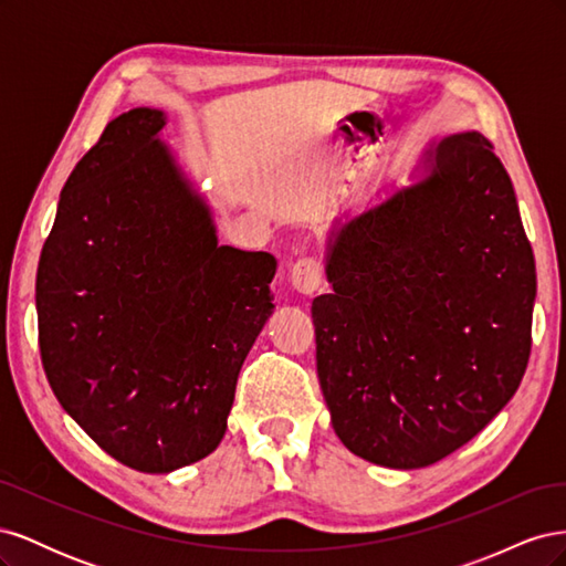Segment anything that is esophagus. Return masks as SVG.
Wrapping results in <instances>:
<instances>
[{"label": "esophagus", "mask_w": 566, "mask_h": 566, "mask_svg": "<svg viewBox=\"0 0 566 566\" xmlns=\"http://www.w3.org/2000/svg\"><path fill=\"white\" fill-rule=\"evenodd\" d=\"M323 281V269L314 260V256H304L297 264L290 269V283L297 290L300 295H314L321 287Z\"/></svg>", "instance_id": "1"}]
</instances>
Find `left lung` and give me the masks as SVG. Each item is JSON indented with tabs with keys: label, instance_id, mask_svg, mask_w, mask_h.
Masks as SVG:
<instances>
[{
	"label": "left lung",
	"instance_id": "left-lung-1",
	"mask_svg": "<svg viewBox=\"0 0 566 566\" xmlns=\"http://www.w3.org/2000/svg\"><path fill=\"white\" fill-rule=\"evenodd\" d=\"M312 302L333 430L368 462L427 468L515 397L531 352L536 264L515 188L479 132L427 146L408 186L347 212Z\"/></svg>",
	"mask_w": 566,
	"mask_h": 566
}]
</instances>
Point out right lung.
<instances>
[{
	"instance_id": "1",
	"label": "right lung",
	"mask_w": 566,
	"mask_h": 566,
	"mask_svg": "<svg viewBox=\"0 0 566 566\" xmlns=\"http://www.w3.org/2000/svg\"><path fill=\"white\" fill-rule=\"evenodd\" d=\"M111 119L67 177L38 266L40 352L59 403L123 465L167 474L227 432L238 373L273 312L276 256L219 245L160 132Z\"/></svg>"
}]
</instances>
